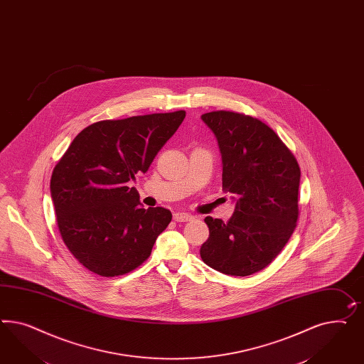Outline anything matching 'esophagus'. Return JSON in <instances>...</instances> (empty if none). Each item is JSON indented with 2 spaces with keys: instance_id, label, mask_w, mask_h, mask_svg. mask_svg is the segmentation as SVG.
<instances>
[{
  "instance_id": "1",
  "label": "esophagus",
  "mask_w": 364,
  "mask_h": 364,
  "mask_svg": "<svg viewBox=\"0 0 364 364\" xmlns=\"http://www.w3.org/2000/svg\"><path fill=\"white\" fill-rule=\"evenodd\" d=\"M173 218H174V220H177V222H188V220H193L194 217L191 214H188V213H176Z\"/></svg>"
}]
</instances>
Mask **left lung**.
I'll use <instances>...</instances> for the list:
<instances>
[{"instance_id": "1", "label": "left lung", "mask_w": 364, "mask_h": 364, "mask_svg": "<svg viewBox=\"0 0 364 364\" xmlns=\"http://www.w3.org/2000/svg\"><path fill=\"white\" fill-rule=\"evenodd\" d=\"M200 118L217 136L222 188L235 200L228 222L205 218L210 235L200 258L219 272L247 277L267 267L296 228L301 168L289 147L259 119L226 110Z\"/></svg>"}]
</instances>
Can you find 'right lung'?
<instances>
[{
    "label": "right lung",
    "mask_w": 364,
    "mask_h": 364,
    "mask_svg": "<svg viewBox=\"0 0 364 364\" xmlns=\"http://www.w3.org/2000/svg\"><path fill=\"white\" fill-rule=\"evenodd\" d=\"M185 117L178 110L95 122L74 138L54 167L50 193L58 230L87 270L118 277L150 257L171 213L142 208L127 183L149 170Z\"/></svg>",
    "instance_id": "obj_1"
}]
</instances>
